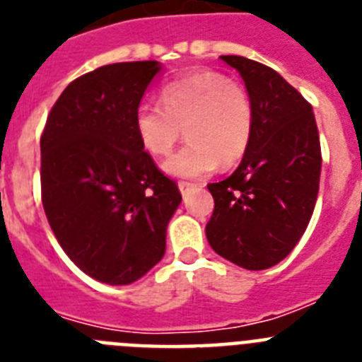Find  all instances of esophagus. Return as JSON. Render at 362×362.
<instances>
[{"label": "esophagus", "mask_w": 362, "mask_h": 362, "mask_svg": "<svg viewBox=\"0 0 362 362\" xmlns=\"http://www.w3.org/2000/svg\"><path fill=\"white\" fill-rule=\"evenodd\" d=\"M192 188H194V185L192 183H187V181H181V183H179V192H181V196H188V192L192 190Z\"/></svg>", "instance_id": "1"}]
</instances>
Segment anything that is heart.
<instances>
[{"instance_id": "1", "label": "heart", "mask_w": 362, "mask_h": 362, "mask_svg": "<svg viewBox=\"0 0 362 362\" xmlns=\"http://www.w3.org/2000/svg\"><path fill=\"white\" fill-rule=\"evenodd\" d=\"M161 104L141 103L134 129L143 148L163 156L177 141L181 129L190 143L163 161L165 174L179 179L209 175L245 156L254 132L252 101L239 83L214 70L192 72L166 83Z\"/></svg>"}]
</instances>
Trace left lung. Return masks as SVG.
<instances>
[{"instance_id":"obj_1","label":"left lung","mask_w":362,"mask_h":362,"mask_svg":"<svg viewBox=\"0 0 362 362\" xmlns=\"http://www.w3.org/2000/svg\"><path fill=\"white\" fill-rule=\"evenodd\" d=\"M243 78L254 132L230 177L210 183L206 239L246 270L281 263L312 219L321 177V143L312 107L283 76L243 56H221Z\"/></svg>"}]
</instances>
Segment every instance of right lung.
<instances>
[{"mask_svg":"<svg viewBox=\"0 0 362 362\" xmlns=\"http://www.w3.org/2000/svg\"><path fill=\"white\" fill-rule=\"evenodd\" d=\"M159 62L112 63L66 86L41 136V196L54 235L86 276L141 279L165 255L177 185L145 152L134 112Z\"/></svg>","mask_w":362,"mask_h":362,"instance_id":"right-lung-1","label":"right lung"}]
</instances>
